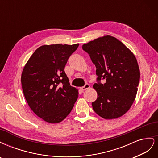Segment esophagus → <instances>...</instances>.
<instances>
[{"label":"esophagus","mask_w":158,"mask_h":158,"mask_svg":"<svg viewBox=\"0 0 158 158\" xmlns=\"http://www.w3.org/2000/svg\"><path fill=\"white\" fill-rule=\"evenodd\" d=\"M89 88V84H85L83 87L81 88V89H82L83 91L86 90V89H88Z\"/></svg>","instance_id":"1"}]
</instances>
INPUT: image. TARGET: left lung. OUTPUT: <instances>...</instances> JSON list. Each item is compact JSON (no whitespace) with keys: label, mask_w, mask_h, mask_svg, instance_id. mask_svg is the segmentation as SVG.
<instances>
[{"label":"left lung","mask_w":158,"mask_h":158,"mask_svg":"<svg viewBox=\"0 0 158 158\" xmlns=\"http://www.w3.org/2000/svg\"><path fill=\"white\" fill-rule=\"evenodd\" d=\"M96 67L98 98L94 111L106 119L121 117L135 101L140 82L135 56L117 38L107 35L82 45ZM103 79L102 84L101 80Z\"/></svg>","instance_id":"left-lung-1"}]
</instances>
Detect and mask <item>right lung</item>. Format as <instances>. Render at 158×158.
<instances>
[{
    "label": "right lung",
    "instance_id": "add662e5",
    "mask_svg": "<svg viewBox=\"0 0 158 158\" xmlns=\"http://www.w3.org/2000/svg\"><path fill=\"white\" fill-rule=\"evenodd\" d=\"M79 44L43 45L23 69L22 87L30 107L46 122L58 123L68 116L78 97L64 72L70 56Z\"/></svg>",
    "mask_w": 158,
    "mask_h": 158
}]
</instances>
